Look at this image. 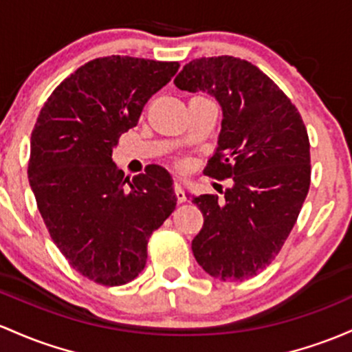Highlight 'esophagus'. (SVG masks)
Masks as SVG:
<instances>
[{"label": "esophagus", "mask_w": 352, "mask_h": 352, "mask_svg": "<svg viewBox=\"0 0 352 352\" xmlns=\"http://www.w3.org/2000/svg\"><path fill=\"white\" fill-rule=\"evenodd\" d=\"M173 192H175L177 200H179L180 204H182V202H185V200H187V197H185V192H184L182 185H180L179 182H175V185H173Z\"/></svg>", "instance_id": "1"}]
</instances>
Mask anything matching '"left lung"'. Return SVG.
<instances>
[{"label":"left lung","mask_w":352,"mask_h":352,"mask_svg":"<svg viewBox=\"0 0 352 352\" xmlns=\"http://www.w3.org/2000/svg\"><path fill=\"white\" fill-rule=\"evenodd\" d=\"M173 83L190 94L207 91L219 102L222 129L204 173L232 179L222 200L192 197L204 215L192 252L215 279H249L283 249L307 197V130L284 91L241 58H199Z\"/></svg>","instance_id":"left-lung-1"}]
</instances>
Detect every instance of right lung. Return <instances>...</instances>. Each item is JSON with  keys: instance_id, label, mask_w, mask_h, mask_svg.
<instances>
[{"instance_id": "obj_1", "label": "right lung", "mask_w": 352, "mask_h": 352, "mask_svg": "<svg viewBox=\"0 0 352 352\" xmlns=\"http://www.w3.org/2000/svg\"><path fill=\"white\" fill-rule=\"evenodd\" d=\"M179 67L96 58L58 85L34 123L28 179L38 210L69 265L94 283L133 280L146 264L150 235L175 210L167 170L148 165L130 180L111 152Z\"/></svg>"}]
</instances>
